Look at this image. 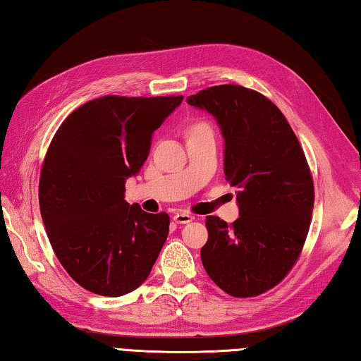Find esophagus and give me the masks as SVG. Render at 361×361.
Instances as JSON below:
<instances>
[{
	"label": "esophagus",
	"mask_w": 361,
	"mask_h": 361,
	"mask_svg": "<svg viewBox=\"0 0 361 361\" xmlns=\"http://www.w3.org/2000/svg\"><path fill=\"white\" fill-rule=\"evenodd\" d=\"M173 221H175L176 224H188V223L194 221V216L191 215V213L178 212V213H175V215H173Z\"/></svg>",
	"instance_id": "1"
}]
</instances>
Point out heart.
<instances>
[{
  "mask_svg": "<svg viewBox=\"0 0 361 361\" xmlns=\"http://www.w3.org/2000/svg\"><path fill=\"white\" fill-rule=\"evenodd\" d=\"M199 132H213V130L207 122H195V124L189 127L188 135H191V133H199Z\"/></svg>",
  "mask_w": 361,
  "mask_h": 361,
  "instance_id": "obj_1",
  "label": "heart"
}]
</instances>
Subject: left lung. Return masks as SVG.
I'll return each instance as SVG.
<instances>
[{"instance_id":"8db88e82","label":"left lung","mask_w":361,"mask_h":361,"mask_svg":"<svg viewBox=\"0 0 361 361\" xmlns=\"http://www.w3.org/2000/svg\"><path fill=\"white\" fill-rule=\"evenodd\" d=\"M216 119L224 138V175L239 188V218L207 216L200 258L209 277L234 298H252L282 282L307 237L314 180L282 111L256 90L213 85L188 97Z\"/></svg>"}]
</instances>
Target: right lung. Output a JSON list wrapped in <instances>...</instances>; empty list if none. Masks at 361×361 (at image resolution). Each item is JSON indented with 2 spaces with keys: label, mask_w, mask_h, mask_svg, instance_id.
I'll return each instance as SVG.
<instances>
[{
  "label": "right lung",
  "mask_w": 361,
  "mask_h": 361,
  "mask_svg": "<svg viewBox=\"0 0 361 361\" xmlns=\"http://www.w3.org/2000/svg\"><path fill=\"white\" fill-rule=\"evenodd\" d=\"M183 95H106L75 109L54 135L39 176V209L54 253L70 277L95 295L137 290L167 240V213L124 200L154 130Z\"/></svg>",
  "instance_id": "right-lung-1"
}]
</instances>
